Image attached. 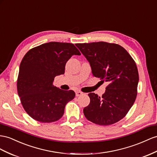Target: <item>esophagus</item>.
Returning a JSON list of instances; mask_svg holds the SVG:
<instances>
[{
	"label": "esophagus",
	"mask_w": 157,
	"mask_h": 157,
	"mask_svg": "<svg viewBox=\"0 0 157 157\" xmlns=\"http://www.w3.org/2000/svg\"><path fill=\"white\" fill-rule=\"evenodd\" d=\"M75 95H76V96H80V95H83V93H82V91H76V92H75Z\"/></svg>",
	"instance_id": "esophagus-1"
}]
</instances>
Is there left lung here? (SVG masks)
Wrapping results in <instances>:
<instances>
[{
    "label": "left lung",
    "mask_w": 157,
    "mask_h": 157,
    "mask_svg": "<svg viewBox=\"0 0 157 157\" xmlns=\"http://www.w3.org/2000/svg\"><path fill=\"white\" fill-rule=\"evenodd\" d=\"M76 46L90 62L93 75L108 83L102 97L88 94L90 103L83 109L84 115L100 125L118 122L129 111L137 94L139 73L135 61L116 44L98 42Z\"/></svg>",
    "instance_id": "8db88e82"
}]
</instances>
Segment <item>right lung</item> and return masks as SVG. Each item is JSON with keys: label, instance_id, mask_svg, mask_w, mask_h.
Wrapping results in <instances>:
<instances>
[{"label": "right lung", "instance_id": "add662e5", "mask_svg": "<svg viewBox=\"0 0 157 157\" xmlns=\"http://www.w3.org/2000/svg\"><path fill=\"white\" fill-rule=\"evenodd\" d=\"M73 55H81L73 44L50 42L30 50L20 65L18 96L32 118L42 123L56 121L64 113L74 91L53 86L56 76L63 74L66 63Z\"/></svg>", "mask_w": 157, "mask_h": 157}]
</instances>
